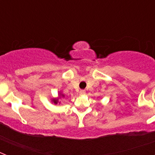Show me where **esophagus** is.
Masks as SVG:
<instances>
[{"label":"esophagus","instance_id":"1","mask_svg":"<svg viewBox=\"0 0 155 155\" xmlns=\"http://www.w3.org/2000/svg\"><path fill=\"white\" fill-rule=\"evenodd\" d=\"M80 94H81V95H83V94H85V93H86V91H85V90H81L80 91Z\"/></svg>","mask_w":155,"mask_h":155}]
</instances>
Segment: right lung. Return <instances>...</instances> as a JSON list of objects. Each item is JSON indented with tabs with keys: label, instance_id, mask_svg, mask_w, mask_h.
Masks as SVG:
<instances>
[{
	"label": "right lung",
	"instance_id": "obj_1",
	"mask_svg": "<svg viewBox=\"0 0 155 155\" xmlns=\"http://www.w3.org/2000/svg\"><path fill=\"white\" fill-rule=\"evenodd\" d=\"M53 102H54V103H57V100H53Z\"/></svg>",
	"mask_w": 155,
	"mask_h": 155
}]
</instances>
